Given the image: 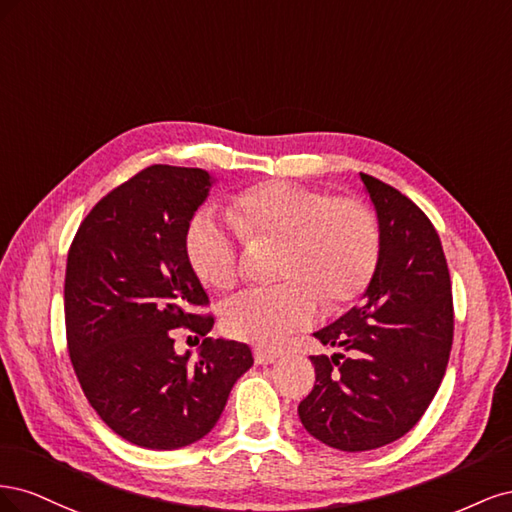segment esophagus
I'll return each instance as SVG.
<instances>
[{"label":"esophagus","instance_id":"obj_1","mask_svg":"<svg viewBox=\"0 0 512 512\" xmlns=\"http://www.w3.org/2000/svg\"><path fill=\"white\" fill-rule=\"evenodd\" d=\"M254 359H256L258 365H271V363L277 361V354H273V352H269L265 348H256L254 350Z\"/></svg>","mask_w":512,"mask_h":512}]
</instances>
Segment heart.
Returning a JSON list of instances; mask_svg holds the SVG:
<instances>
[{
	"mask_svg": "<svg viewBox=\"0 0 512 512\" xmlns=\"http://www.w3.org/2000/svg\"><path fill=\"white\" fill-rule=\"evenodd\" d=\"M228 213L230 220L203 207L185 232V250L203 284L235 286L241 237L280 239L275 275L284 282L243 290L222 305V329L241 342L282 346L316 320L320 293L329 305L354 301L376 273L380 228L361 200L267 181L232 196Z\"/></svg>",
	"mask_w": 512,
	"mask_h": 512,
	"instance_id": "b5f03b06",
	"label": "heart"
}]
</instances>
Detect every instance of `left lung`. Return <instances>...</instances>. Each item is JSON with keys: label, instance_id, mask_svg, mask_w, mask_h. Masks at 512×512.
Returning a JSON list of instances; mask_svg holds the SVG:
<instances>
[{"label": "left lung", "instance_id": "left-lung-1", "mask_svg": "<svg viewBox=\"0 0 512 512\" xmlns=\"http://www.w3.org/2000/svg\"><path fill=\"white\" fill-rule=\"evenodd\" d=\"M380 256L361 303L314 333L344 354L312 356L299 404L309 436L346 453L399 440L438 393L453 346V292L436 228L408 196L361 173Z\"/></svg>", "mask_w": 512, "mask_h": 512}]
</instances>
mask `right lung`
Listing matches in <instances>:
<instances>
[{
    "instance_id": "1",
    "label": "right lung",
    "mask_w": 512,
    "mask_h": 512,
    "mask_svg": "<svg viewBox=\"0 0 512 512\" xmlns=\"http://www.w3.org/2000/svg\"><path fill=\"white\" fill-rule=\"evenodd\" d=\"M213 177L156 164L106 194L68 252L66 333L83 393L117 436L151 451L205 438L235 382L254 365L235 339H213L207 292L185 250V232ZM206 339L199 361L177 355L169 331Z\"/></svg>"
}]
</instances>
